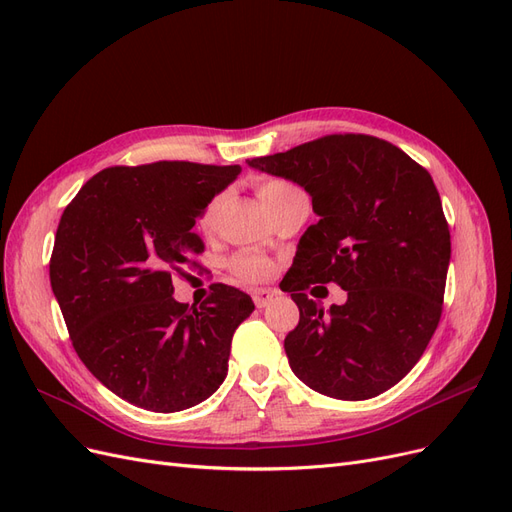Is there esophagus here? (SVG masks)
<instances>
[{
	"label": "esophagus",
	"instance_id": "1",
	"mask_svg": "<svg viewBox=\"0 0 512 512\" xmlns=\"http://www.w3.org/2000/svg\"><path fill=\"white\" fill-rule=\"evenodd\" d=\"M275 297L273 290H265V288H258L252 292V299L256 303V307H267Z\"/></svg>",
	"mask_w": 512,
	"mask_h": 512
}]
</instances>
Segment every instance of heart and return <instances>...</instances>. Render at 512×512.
Returning <instances> with one entry per match:
<instances>
[{"label": "heart", "mask_w": 512, "mask_h": 512, "mask_svg": "<svg viewBox=\"0 0 512 512\" xmlns=\"http://www.w3.org/2000/svg\"><path fill=\"white\" fill-rule=\"evenodd\" d=\"M256 190H258L262 205H265L271 213L282 209L286 203H290L292 198L303 196V192L297 188V185H292L284 179H262V181H258ZM222 203H224V196L218 194L209 200V203L203 207V211H200L198 226L205 232H211L215 222H218V213L222 209ZM228 267H230L232 275L243 282H262V280H267L271 273V262L262 254L252 252V250H243V252L232 256Z\"/></svg>", "instance_id": "b5f03b06"}]
</instances>
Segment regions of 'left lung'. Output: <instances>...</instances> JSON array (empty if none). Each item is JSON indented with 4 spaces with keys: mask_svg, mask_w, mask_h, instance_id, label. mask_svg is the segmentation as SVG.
<instances>
[{
    "mask_svg": "<svg viewBox=\"0 0 512 512\" xmlns=\"http://www.w3.org/2000/svg\"><path fill=\"white\" fill-rule=\"evenodd\" d=\"M247 164L299 183L320 215L280 284L299 305L284 339L292 371L335 399L389 391L442 316L451 230L431 175L369 134H329ZM331 281L349 301L324 313L306 290Z\"/></svg>",
    "mask_w": 512,
    "mask_h": 512,
    "instance_id": "1",
    "label": "left lung"
}]
</instances>
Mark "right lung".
Instances as JSON below:
<instances>
[{
	"label": "right lung",
	"instance_id": "1",
	"mask_svg": "<svg viewBox=\"0 0 512 512\" xmlns=\"http://www.w3.org/2000/svg\"><path fill=\"white\" fill-rule=\"evenodd\" d=\"M239 173V164L183 160L111 166L61 213L49 275L72 346L108 391L138 408H192L226 378L252 299L211 284L207 301L188 307L173 299V277L203 269L196 218Z\"/></svg>",
	"mask_w": 512,
	"mask_h": 512
}]
</instances>
